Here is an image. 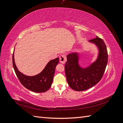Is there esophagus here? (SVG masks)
Returning <instances> with one entry per match:
<instances>
[{"label":"esophagus","mask_w":123,"mask_h":123,"mask_svg":"<svg viewBox=\"0 0 123 123\" xmlns=\"http://www.w3.org/2000/svg\"><path fill=\"white\" fill-rule=\"evenodd\" d=\"M59 61H60V62L62 63V64H64L67 61L66 56L65 54H62L60 56H59Z\"/></svg>","instance_id":"34e87169"}]
</instances>
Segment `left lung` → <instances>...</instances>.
I'll return each mask as SVG.
<instances>
[{
  "label": "left lung",
  "mask_w": 123,
  "mask_h": 123,
  "mask_svg": "<svg viewBox=\"0 0 123 123\" xmlns=\"http://www.w3.org/2000/svg\"><path fill=\"white\" fill-rule=\"evenodd\" d=\"M95 43L99 49L98 56L95 62L86 68L79 65V56L76 53L67 56L65 66L66 76L69 86L73 90L81 91L92 87L102 79L108 62V52L103 40L96 36L89 40Z\"/></svg>",
  "instance_id": "1"
}]
</instances>
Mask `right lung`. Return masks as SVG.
Returning <instances> with one entry per match:
<instances>
[{
	"label": "right lung",
	"instance_id": "add662e5",
	"mask_svg": "<svg viewBox=\"0 0 123 123\" xmlns=\"http://www.w3.org/2000/svg\"><path fill=\"white\" fill-rule=\"evenodd\" d=\"M12 60L13 68L17 77L25 88L37 93L44 92L49 90L52 83L56 66L59 62L58 57L50 61L42 72L33 76L25 75L18 70L14 62V52Z\"/></svg>",
	"mask_w": 123,
	"mask_h": 123
}]
</instances>
